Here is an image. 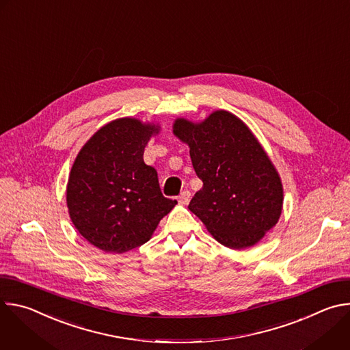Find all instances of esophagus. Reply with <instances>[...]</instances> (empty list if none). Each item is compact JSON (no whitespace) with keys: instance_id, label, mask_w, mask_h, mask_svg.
<instances>
[{"instance_id":"34e87169","label":"esophagus","mask_w":350,"mask_h":350,"mask_svg":"<svg viewBox=\"0 0 350 350\" xmlns=\"http://www.w3.org/2000/svg\"><path fill=\"white\" fill-rule=\"evenodd\" d=\"M189 199H191V192H189L188 189H184V191L178 195V202H180L181 205H188Z\"/></svg>"}]
</instances>
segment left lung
Segmentation results:
<instances>
[{
  "instance_id": "8db88e82",
  "label": "left lung",
  "mask_w": 350,
  "mask_h": 350,
  "mask_svg": "<svg viewBox=\"0 0 350 350\" xmlns=\"http://www.w3.org/2000/svg\"><path fill=\"white\" fill-rule=\"evenodd\" d=\"M173 129L189 145L192 166L204 183L188 209L231 249L259 242L280 219L282 184L251 130L226 111L201 124L177 119Z\"/></svg>"
}]
</instances>
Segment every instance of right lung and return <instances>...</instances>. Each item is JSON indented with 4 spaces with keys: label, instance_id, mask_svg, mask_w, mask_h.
<instances>
[{
    "label": "right lung",
    "instance_id": "1",
    "mask_svg": "<svg viewBox=\"0 0 350 350\" xmlns=\"http://www.w3.org/2000/svg\"><path fill=\"white\" fill-rule=\"evenodd\" d=\"M155 126L118 119L99 129L79 152L66 189L70 219L104 252L141 246L176 206L163 196L158 173L144 162Z\"/></svg>",
    "mask_w": 350,
    "mask_h": 350
}]
</instances>
